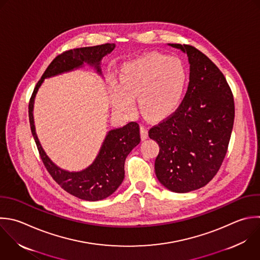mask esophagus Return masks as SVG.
I'll use <instances>...</instances> for the list:
<instances>
[{
  "label": "esophagus",
  "mask_w": 260,
  "mask_h": 260,
  "mask_svg": "<svg viewBox=\"0 0 260 260\" xmlns=\"http://www.w3.org/2000/svg\"><path fill=\"white\" fill-rule=\"evenodd\" d=\"M140 135H141L142 140H145L148 137V131H147L146 127L143 125H140Z\"/></svg>",
  "instance_id": "34e87169"
}]
</instances>
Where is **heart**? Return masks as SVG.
<instances>
[{
  "instance_id": "1",
  "label": "heart",
  "mask_w": 260,
  "mask_h": 260,
  "mask_svg": "<svg viewBox=\"0 0 260 260\" xmlns=\"http://www.w3.org/2000/svg\"><path fill=\"white\" fill-rule=\"evenodd\" d=\"M120 82L112 80L110 95L113 107L124 114L134 111L137 96L140 113L149 120L171 115L182 102L188 80L184 63L175 57L148 54L125 63Z\"/></svg>"
}]
</instances>
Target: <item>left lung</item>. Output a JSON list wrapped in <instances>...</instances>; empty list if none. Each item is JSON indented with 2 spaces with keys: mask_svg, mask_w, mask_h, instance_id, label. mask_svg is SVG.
Instances as JSON below:
<instances>
[{
  "mask_svg": "<svg viewBox=\"0 0 260 260\" xmlns=\"http://www.w3.org/2000/svg\"><path fill=\"white\" fill-rule=\"evenodd\" d=\"M168 45L187 55L189 85L177 111L153 126L148 136L159 146L154 170L160 184L173 192L187 193L205 186L219 170L235 106L224 76L204 54L192 46Z\"/></svg>",
  "mask_w": 260,
  "mask_h": 260,
  "instance_id": "left-lung-1",
  "label": "left lung"
}]
</instances>
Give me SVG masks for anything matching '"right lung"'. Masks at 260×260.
Returning <instances> with one entry per match:
<instances>
[{
	"instance_id": "obj_1",
	"label": "right lung",
	"mask_w": 260,
	"mask_h": 260,
	"mask_svg": "<svg viewBox=\"0 0 260 260\" xmlns=\"http://www.w3.org/2000/svg\"><path fill=\"white\" fill-rule=\"evenodd\" d=\"M115 48V44H105L74 49L59 55L49 65L38 82L29 103L28 114L31 133L47 170L65 191L87 201L103 200L111 196L122 184L125 176V159L140 142L139 125L136 122H130L122 128L110 130L92 164L81 171L70 172L53 162L44 150L36 131L35 101L45 79L77 70L82 68L84 64L92 67L103 77L102 60L105 56L111 54Z\"/></svg>"
}]
</instances>
